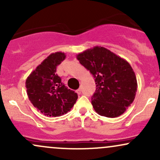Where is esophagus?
Listing matches in <instances>:
<instances>
[{
  "mask_svg": "<svg viewBox=\"0 0 160 160\" xmlns=\"http://www.w3.org/2000/svg\"><path fill=\"white\" fill-rule=\"evenodd\" d=\"M76 92H77V93H78V95H80V94H81V89H78Z\"/></svg>",
  "mask_w": 160,
  "mask_h": 160,
  "instance_id": "obj_1",
  "label": "esophagus"
}]
</instances>
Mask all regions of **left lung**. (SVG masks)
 Instances as JSON below:
<instances>
[{
	"instance_id": "8db88e82",
	"label": "left lung",
	"mask_w": 160,
	"mask_h": 160,
	"mask_svg": "<svg viewBox=\"0 0 160 160\" xmlns=\"http://www.w3.org/2000/svg\"><path fill=\"white\" fill-rule=\"evenodd\" d=\"M77 58L95 78L96 90L91 102L96 113L111 118L122 115L137 92V79L129 63L98 46L79 53Z\"/></svg>"
}]
</instances>
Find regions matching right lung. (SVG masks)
Masks as SVG:
<instances>
[{"mask_svg": "<svg viewBox=\"0 0 160 160\" xmlns=\"http://www.w3.org/2000/svg\"><path fill=\"white\" fill-rule=\"evenodd\" d=\"M62 52L52 53L28 77L27 94L34 108L47 117H60L71 111L78 94L68 89L56 74V67L65 58Z\"/></svg>", "mask_w": 160, "mask_h": 160, "instance_id": "1", "label": "right lung"}]
</instances>
